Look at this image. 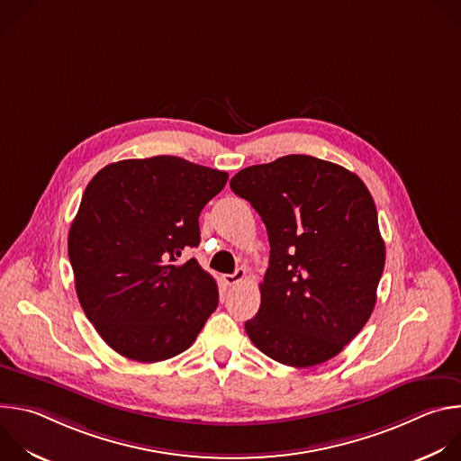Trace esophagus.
Returning a JSON list of instances; mask_svg holds the SVG:
<instances>
[{
  "mask_svg": "<svg viewBox=\"0 0 461 461\" xmlns=\"http://www.w3.org/2000/svg\"><path fill=\"white\" fill-rule=\"evenodd\" d=\"M242 279H246V270H244V268H237V270H235V274L222 276V281H224L228 286H233V285L240 283Z\"/></svg>",
  "mask_w": 461,
  "mask_h": 461,
  "instance_id": "obj_1",
  "label": "esophagus"
}]
</instances>
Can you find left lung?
Here are the masks:
<instances>
[{"mask_svg": "<svg viewBox=\"0 0 461 461\" xmlns=\"http://www.w3.org/2000/svg\"><path fill=\"white\" fill-rule=\"evenodd\" d=\"M230 187L260 215L272 248L248 338L288 366L336 357L372 315L384 268L370 191L356 173L308 155L249 166Z\"/></svg>", "mask_w": 461, "mask_h": 461, "instance_id": "1", "label": "left lung"}]
</instances>
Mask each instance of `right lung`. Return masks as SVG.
<instances>
[{"label": "right lung", "mask_w": 461, "mask_h": 461, "mask_svg": "<svg viewBox=\"0 0 461 461\" xmlns=\"http://www.w3.org/2000/svg\"><path fill=\"white\" fill-rule=\"evenodd\" d=\"M228 173L160 155L120 160L87 184L69 230L78 301L120 356L157 363L187 350L219 304L196 258L199 215Z\"/></svg>", "instance_id": "1"}]
</instances>
